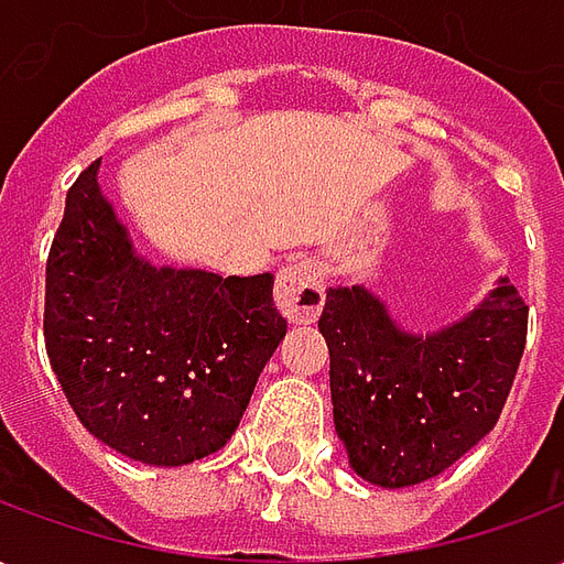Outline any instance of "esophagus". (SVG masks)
I'll return each mask as SVG.
<instances>
[{
	"label": "esophagus",
	"instance_id": "34e87169",
	"mask_svg": "<svg viewBox=\"0 0 564 564\" xmlns=\"http://www.w3.org/2000/svg\"><path fill=\"white\" fill-rule=\"evenodd\" d=\"M278 311L290 323H314L326 302V286L314 262H290L278 271L274 283Z\"/></svg>",
	"mask_w": 564,
	"mask_h": 564
}]
</instances>
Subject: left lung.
<instances>
[{"instance_id":"obj_1","label":"left lung","mask_w":564,"mask_h":564,"mask_svg":"<svg viewBox=\"0 0 564 564\" xmlns=\"http://www.w3.org/2000/svg\"><path fill=\"white\" fill-rule=\"evenodd\" d=\"M529 329V305L501 278L468 317L432 335L399 329L366 286L326 293L335 432L354 471L402 489L462 459L501 416Z\"/></svg>"}]
</instances>
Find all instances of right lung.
<instances>
[{
	"label": "right lung",
	"mask_w": 564,
	"mask_h": 564,
	"mask_svg": "<svg viewBox=\"0 0 564 564\" xmlns=\"http://www.w3.org/2000/svg\"><path fill=\"white\" fill-rule=\"evenodd\" d=\"M78 174L44 283V344L87 432L129 459L186 465L232 437L286 335L271 274L153 269Z\"/></svg>",
	"instance_id": "1"
}]
</instances>
